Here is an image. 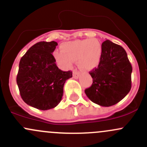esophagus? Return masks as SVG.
Listing matches in <instances>:
<instances>
[{"mask_svg": "<svg viewBox=\"0 0 147 147\" xmlns=\"http://www.w3.org/2000/svg\"><path fill=\"white\" fill-rule=\"evenodd\" d=\"M80 73L77 70H74L73 72H72V75H73V78L75 79H78L79 77H80Z\"/></svg>", "mask_w": 147, "mask_h": 147, "instance_id": "obj_1", "label": "esophagus"}]
</instances>
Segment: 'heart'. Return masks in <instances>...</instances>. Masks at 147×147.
Returning a JSON list of instances; mask_svg holds the SVG:
<instances>
[{"label": "heart", "mask_w": 147, "mask_h": 147, "mask_svg": "<svg viewBox=\"0 0 147 147\" xmlns=\"http://www.w3.org/2000/svg\"><path fill=\"white\" fill-rule=\"evenodd\" d=\"M102 55V46L96 38L78 39L65 42L61 45V51H55L53 56L63 68L72 67L76 61L82 70H91L99 64Z\"/></svg>", "instance_id": "b5f03b06"}]
</instances>
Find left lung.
<instances>
[{
  "mask_svg": "<svg viewBox=\"0 0 147 147\" xmlns=\"http://www.w3.org/2000/svg\"><path fill=\"white\" fill-rule=\"evenodd\" d=\"M101 46L98 67L89 72L93 83L84 92L92 102L109 107L121 101L130 91L132 67L122 46L110 40L103 41Z\"/></svg>",
  "mask_w": 147,
  "mask_h": 147,
  "instance_id": "8db88e82",
  "label": "left lung"
}]
</instances>
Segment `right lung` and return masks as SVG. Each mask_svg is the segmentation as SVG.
<instances>
[{"label": "right lung", "instance_id": "1", "mask_svg": "<svg viewBox=\"0 0 147 147\" xmlns=\"http://www.w3.org/2000/svg\"><path fill=\"white\" fill-rule=\"evenodd\" d=\"M58 43L40 41L22 57L17 84L22 100L29 106L46 111L55 108L62 99L63 86L72 77V71L57 67L52 55Z\"/></svg>", "mask_w": 147, "mask_h": 147}]
</instances>
